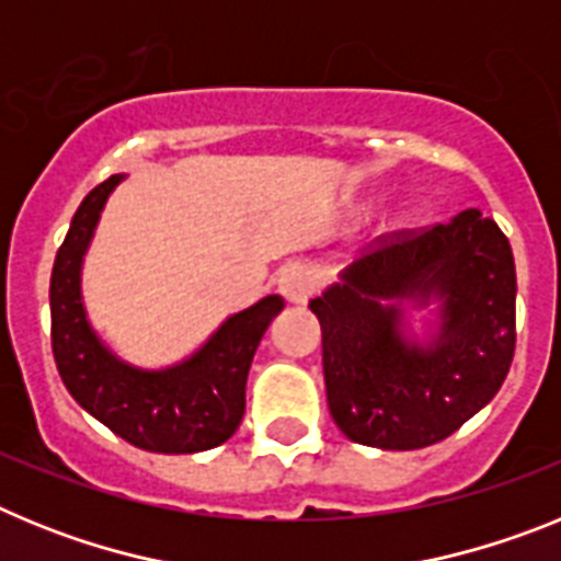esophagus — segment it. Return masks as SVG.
<instances>
[{"label":"esophagus","instance_id":"esophagus-1","mask_svg":"<svg viewBox=\"0 0 561 561\" xmlns=\"http://www.w3.org/2000/svg\"><path fill=\"white\" fill-rule=\"evenodd\" d=\"M277 289H280V295H284L289 304H306L311 297L314 284H311V275L304 266H289V270H284L280 277H277Z\"/></svg>","mask_w":561,"mask_h":561}]
</instances>
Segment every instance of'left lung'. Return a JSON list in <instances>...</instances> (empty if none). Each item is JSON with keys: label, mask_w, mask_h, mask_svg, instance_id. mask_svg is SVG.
Instances as JSON below:
<instances>
[{"label": "left lung", "mask_w": 561, "mask_h": 561, "mask_svg": "<svg viewBox=\"0 0 561 561\" xmlns=\"http://www.w3.org/2000/svg\"><path fill=\"white\" fill-rule=\"evenodd\" d=\"M379 241L309 309L334 424L356 444L404 453L449 438L500 390L517 342V272L508 238L474 207ZM408 302L439 304L430 343L400 329Z\"/></svg>", "instance_id": "1"}]
</instances>
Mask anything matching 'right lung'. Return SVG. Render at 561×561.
<instances>
[{"mask_svg":"<svg viewBox=\"0 0 561 561\" xmlns=\"http://www.w3.org/2000/svg\"><path fill=\"white\" fill-rule=\"evenodd\" d=\"M123 182L114 173L89 193L72 216L49 277L53 356L72 399L114 435L162 455L219 447L244 419V390L252 356L284 297L270 295L227 317L196 354L165 370L134 368L101 342L83 311L81 266L108 193Z\"/></svg>","mask_w":561,"mask_h":561,"instance_id":"obj_1","label":"right lung"}]
</instances>
